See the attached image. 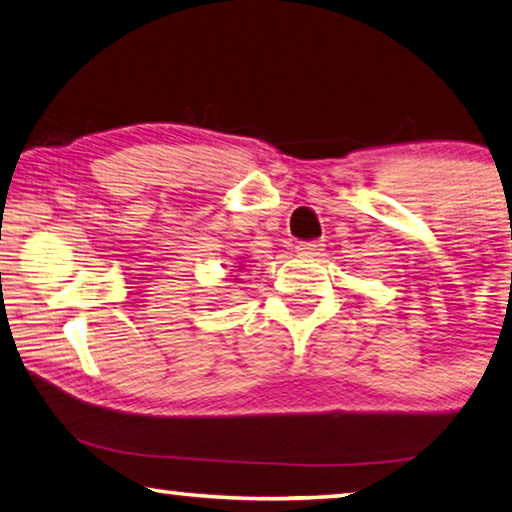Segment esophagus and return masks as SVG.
I'll list each match as a JSON object with an SVG mask.
<instances>
[{
  "label": "esophagus",
  "instance_id": "34e87169",
  "mask_svg": "<svg viewBox=\"0 0 512 512\" xmlns=\"http://www.w3.org/2000/svg\"><path fill=\"white\" fill-rule=\"evenodd\" d=\"M319 250H324V243L319 241H301L299 246H296V253L303 257H315L319 255Z\"/></svg>",
  "mask_w": 512,
  "mask_h": 512
}]
</instances>
